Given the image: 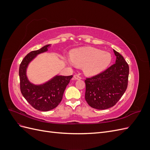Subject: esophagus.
Listing matches in <instances>:
<instances>
[{"mask_svg":"<svg viewBox=\"0 0 150 150\" xmlns=\"http://www.w3.org/2000/svg\"><path fill=\"white\" fill-rule=\"evenodd\" d=\"M74 79L75 80H80L81 79V77L79 76V75H78V74H76V75L74 76Z\"/></svg>","mask_w":150,"mask_h":150,"instance_id":"obj_1","label":"esophagus"}]
</instances>
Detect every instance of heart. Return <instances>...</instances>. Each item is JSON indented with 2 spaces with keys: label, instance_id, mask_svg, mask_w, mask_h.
<instances>
[{
  "label": "heart",
  "instance_id": "1",
  "mask_svg": "<svg viewBox=\"0 0 150 150\" xmlns=\"http://www.w3.org/2000/svg\"><path fill=\"white\" fill-rule=\"evenodd\" d=\"M112 60L111 54L94 47H81L74 49L66 61L72 66L83 67L84 74L94 76L105 70Z\"/></svg>",
  "mask_w": 150,
  "mask_h": 150
}]
</instances>
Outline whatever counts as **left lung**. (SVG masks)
<instances>
[{
	"instance_id": "8db88e82",
	"label": "left lung",
	"mask_w": 150,
	"mask_h": 150,
	"mask_svg": "<svg viewBox=\"0 0 150 150\" xmlns=\"http://www.w3.org/2000/svg\"><path fill=\"white\" fill-rule=\"evenodd\" d=\"M115 64L101 73L85 80V99L97 110H106L115 106L128 86L129 66L124 57L113 49Z\"/></svg>"
}]
</instances>
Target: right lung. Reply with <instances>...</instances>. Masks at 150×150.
Segmentation results:
<instances>
[{"instance_id": "1", "label": "right lung", "mask_w": 150, "mask_h": 150, "mask_svg": "<svg viewBox=\"0 0 150 150\" xmlns=\"http://www.w3.org/2000/svg\"><path fill=\"white\" fill-rule=\"evenodd\" d=\"M51 46V44L46 45L37 51L29 52L21 62L19 71L22 94L34 108L42 111H50L58 106L66 86L72 78V76L56 75L40 84H34L29 80L27 69L30 62L39 54L47 52Z\"/></svg>"}]
</instances>
